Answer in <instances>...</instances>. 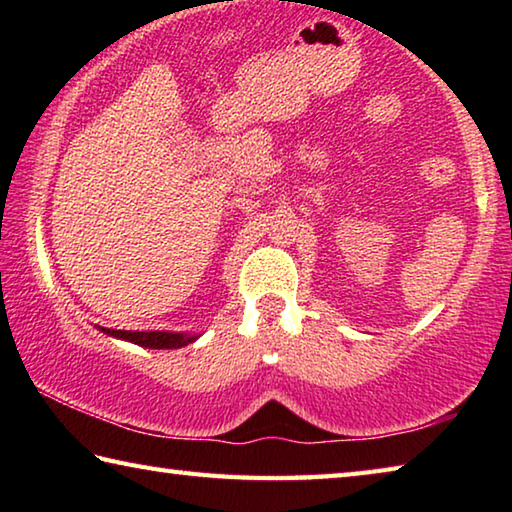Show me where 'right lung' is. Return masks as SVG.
I'll use <instances>...</instances> for the list:
<instances>
[{
	"label": "right lung",
	"mask_w": 512,
	"mask_h": 512,
	"mask_svg": "<svg viewBox=\"0 0 512 512\" xmlns=\"http://www.w3.org/2000/svg\"><path fill=\"white\" fill-rule=\"evenodd\" d=\"M101 332L117 336V339L131 341L135 345H142V348H153V350H176L196 341V336L173 334V332H126V329H106V327H101Z\"/></svg>",
	"instance_id": "obj_1"
}]
</instances>
